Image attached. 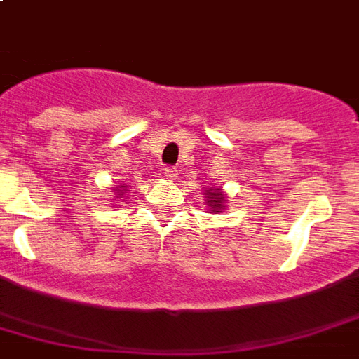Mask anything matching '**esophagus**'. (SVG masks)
Instances as JSON below:
<instances>
[{
  "label": "esophagus",
  "mask_w": 359,
  "mask_h": 359,
  "mask_svg": "<svg viewBox=\"0 0 359 359\" xmlns=\"http://www.w3.org/2000/svg\"><path fill=\"white\" fill-rule=\"evenodd\" d=\"M163 175H165V179L168 180H175L179 177V169L177 168H165L163 169Z\"/></svg>",
  "instance_id": "1"
}]
</instances>
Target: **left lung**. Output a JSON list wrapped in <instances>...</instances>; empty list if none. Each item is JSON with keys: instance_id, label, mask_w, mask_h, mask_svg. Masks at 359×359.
Here are the masks:
<instances>
[{"instance_id": "8db88e82", "label": "left lung", "mask_w": 359, "mask_h": 359, "mask_svg": "<svg viewBox=\"0 0 359 359\" xmlns=\"http://www.w3.org/2000/svg\"><path fill=\"white\" fill-rule=\"evenodd\" d=\"M203 199H205V205L208 207V212L210 214H219L225 210V203H227V194H225L222 188H207L205 194H203Z\"/></svg>"}]
</instances>
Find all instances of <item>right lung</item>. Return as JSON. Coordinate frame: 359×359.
Instances as JSON below:
<instances>
[{"instance_id":"right-lung-1","label":"right lung","mask_w":359,"mask_h":359,"mask_svg":"<svg viewBox=\"0 0 359 359\" xmlns=\"http://www.w3.org/2000/svg\"><path fill=\"white\" fill-rule=\"evenodd\" d=\"M126 191H128V186L121 182V184L117 186V188H115V196H117V197H124V194H126Z\"/></svg>"}]
</instances>
